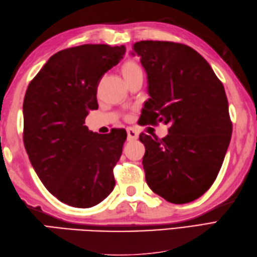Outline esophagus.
<instances>
[{
  "label": "esophagus",
  "mask_w": 257,
  "mask_h": 257,
  "mask_svg": "<svg viewBox=\"0 0 257 257\" xmlns=\"http://www.w3.org/2000/svg\"><path fill=\"white\" fill-rule=\"evenodd\" d=\"M127 135H128V140L129 141H135L137 140L139 137V133L134 128H128L127 129Z\"/></svg>",
  "instance_id": "esophagus-1"
}]
</instances>
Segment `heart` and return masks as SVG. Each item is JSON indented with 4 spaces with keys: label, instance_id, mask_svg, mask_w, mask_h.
<instances>
[{
    "label": "heart",
    "instance_id": "1",
    "mask_svg": "<svg viewBox=\"0 0 257 257\" xmlns=\"http://www.w3.org/2000/svg\"><path fill=\"white\" fill-rule=\"evenodd\" d=\"M121 74L123 76L124 80H127L129 78L135 77L136 75L143 74V72H141V68L139 67V65L137 63H135L133 61H128L122 65Z\"/></svg>",
    "mask_w": 257,
    "mask_h": 257
}]
</instances>
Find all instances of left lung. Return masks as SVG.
Instances as JSON below:
<instances>
[{"label": "left lung", "mask_w": 257, "mask_h": 257, "mask_svg": "<svg viewBox=\"0 0 257 257\" xmlns=\"http://www.w3.org/2000/svg\"><path fill=\"white\" fill-rule=\"evenodd\" d=\"M139 56L147 74L144 121L169 123L165 138L140 135L149 188L168 202L189 203L214 182L230 145L232 123L224 87L210 64L187 45L141 41Z\"/></svg>", "instance_id": "left-lung-1"}]
</instances>
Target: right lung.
<instances>
[{
	"label": "right lung",
	"instance_id": "obj_1",
	"mask_svg": "<svg viewBox=\"0 0 257 257\" xmlns=\"http://www.w3.org/2000/svg\"><path fill=\"white\" fill-rule=\"evenodd\" d=\"M124 45L86 44L54 54L29 87L23 103L24 145L42 183L63 203L91 207L112 192V169L127 133L89 132L99 79L121 61Z\"/></svg>",
	"mask_w": 257,
	"mask_h": 257
}]
</instances>
